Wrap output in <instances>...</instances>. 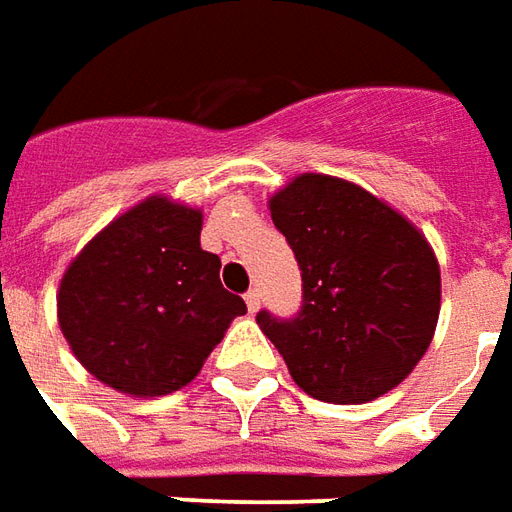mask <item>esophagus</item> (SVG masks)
<instances>
[{
	"label": "esophagus",
	"mask_w": 512,
	"mask_h": 512,
	"mask_svg": "<svg viewBox=\"0 0 512 512\" xmlns=\"http://www.w3.org/2000/svg\"><path fill=\"white\" fill-rule=\"evenodd\" d=\"M244 299H246V307H249V312L260 310V290L252 288V290H249V293H246Z\"/></svg>",
	"instance_id": "34e87169"
}]
</instances>
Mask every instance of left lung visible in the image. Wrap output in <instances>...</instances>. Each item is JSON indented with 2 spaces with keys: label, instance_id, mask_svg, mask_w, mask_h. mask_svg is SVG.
Returning <instances> with one entry per match:
<instances>
[{
  "label": "left lung",
  "instance_id": "1",
  "mask_svg": "<svg viewBox=\"0 0 512 512\" xmlns=\"http://www.w3.org/2000/svg\"><path fill=\"white\" fill-rule=\"evenodd\" d=\"M301 268L296 318L257 323L310 397L354 406L395 389L428 351L439 260L414 224L356 183L304 172L271 200Z\"/></svg>",
  "mask_w": 512,
  "mask_h": 512
}]
</instances>
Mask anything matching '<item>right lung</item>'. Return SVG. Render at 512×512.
<instances>
[{"mask_svg":"<svg viewBox=\"0 0 512 512\" xmlns=\"http://www.w3.org/2000/svg\"><path fill=\"white\" fill-rule=\"evenodd\" d=\"M200 230L202 211L156 194L106 224L62 274L60 329L101 384L131 397L183 389L246 312Z\"/></svg>","mask_w":512,"mask_h":512,"instance_id":"1","label":"right lung"}]
</instances>
